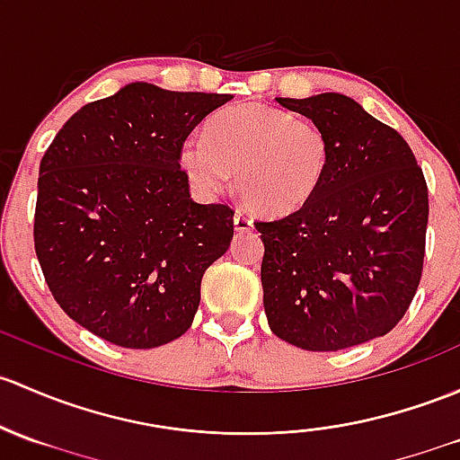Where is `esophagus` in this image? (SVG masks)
I'll return each mask as SVG.
<instances>
[{"label": "esophagus", "mask_w": 460, "mask_h": 460, "mask_svg": "<svg viewBox=\"0 0 460 460\" xmlns=\"http://www.w3.org/2000/svg\"><path fill=\"white\" fill-rule=\"evenodd\" d=\"M234 226L235 231H251L253 229V220L246 214H243V211H238V214L234 216Z\"/></svg>", "instance_id": "1"}]
</instances>
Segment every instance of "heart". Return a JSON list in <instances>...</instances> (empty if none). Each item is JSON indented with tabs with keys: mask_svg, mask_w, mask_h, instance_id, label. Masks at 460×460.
<instances>
[{
	"mask_svg": "<svg viewBox=\"0 0 460 460\" xmlns=\"http://www.w3.org/2000/svg\"><path fill=\"white\" fill-rule=\"evenodd\" d=\"M331 156L322 125L260 103L220 110L207 120V137H190L181 147V165L202 196L229 190L235 173L240 198L260 214L306 205Z\"/></svg>",
	"mask_w": 460,
	"mask_h": 460,
	"instance_id": "1",
	"label": "heart"
}]
</instances>
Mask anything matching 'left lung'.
I'll list each match as a JSON object with an SVG mask.
<instances>
[{"label":"left lung","mask_w":460,"mask_h":460,"mask_svg":"<svg viewBox=\"0 0 460 460\" xmlns=\"http://www.w3.org/2000/svg\"><path fill=\"white\" fill-rule=\"evenodd\" d=\"M315 120L332 156L315 196L258 220L269 326L304 350H341L384 337L419 288L428 185L410 145L337 92L278 99Z\"/></svg>","instance_id":"left-lung-1"}]
</instances>
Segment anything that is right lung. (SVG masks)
Wrapping results in <instances>:
<instances>
[{
    "mask_svg": "<svg viewBox=\"0 0 460 460\" xmlns=\"http://www.w3.org/2000/svg\"><path fill=\"white\" fill-rule=\"evenodd\" d=\"M231 99L137 81L72 114L43 154L39 264L67 317L101 340L156 348L190 331L234 209L193 200L181 147Z\"/></svg>",
    "mask_w": 460,
    "mask_h": 460,
    "instance_id": "obj_1",
    "label": "right lung"
}]
</instances>
